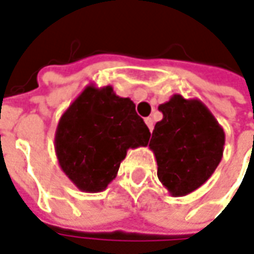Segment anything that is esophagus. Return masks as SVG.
I'll use <instances>...</instances> for the list:
<instances>
[{
  "mask_svg": "<svg viewBox=\"0 0 254 254\" xmlns=\"http://www.w3.org/2000/svg\"><path fill=\"white\" fill-rule=\"evenodd\" d=\"M145 124H147V126H148V128H149V131L154 130V120H152L151 117H147V119H145Z\"/></svg>",
  "mask_w": 254,
  "mask_h": 254,
  "instance_id": "esophagus-1",
  "label": "esophagus"
}]
</instances>
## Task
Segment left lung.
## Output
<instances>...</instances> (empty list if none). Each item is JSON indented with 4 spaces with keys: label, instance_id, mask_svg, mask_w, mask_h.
<instances>
[{
    "label": "left lung",
    "instance_id": "1",
    "mask_svg": "<svg viewBox=\"0 0 254 254\" xmlns=\"http://www.w3.org/2000/svg\"><path fill=\"white\" fill-rule=\"evenodd\" d=\"M163 119L155 124L149 148L158 163V179L173 197L202 186L222 159L225 132L198 99L173 95L158 107Z\"/></svg>",
    "mask_w": 254,
    "mask_h": 254
}]
</instances>
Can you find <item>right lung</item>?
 <instances>
[{"instance_id":"1","label":"right lung","mask_w":254,"mask_h":254,"mask_svg":"<svg viewBox=\"0 0 254 254\" xmlns=\"http://www.w3.org/2000/svg\"><path fill=\"white\" fill-rule=\"evenodd\" d=\"M151 132L130 98L110 85H88L60 119L54 148L61 171L85 193H99L117 176L130 148L147 147Z\"/></svg>"}]
</instances>
